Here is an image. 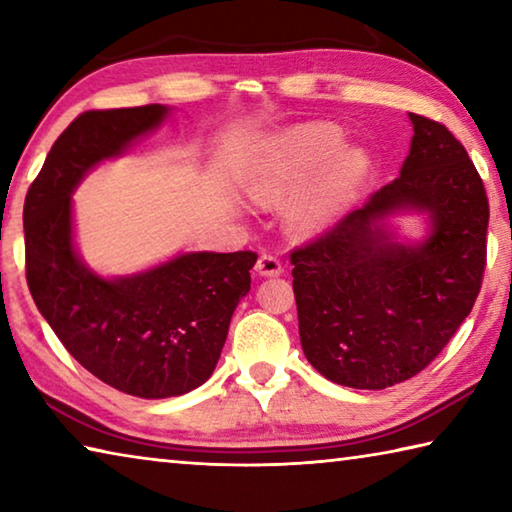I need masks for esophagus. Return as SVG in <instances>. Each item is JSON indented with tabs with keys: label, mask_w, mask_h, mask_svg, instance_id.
Segmentation results:
<instances>
[{
	"label": "esophagus",
	"mask_w": 512,
	"mask_h": 512,
	"mask_svg": "<svg viewBox=\"0 0 512 512\" xmlns=\"http://www.w3.org/2000/svg\"><path fill=\"white\" fill-rule=\"evenodd\" d=\"M255 268H257V273L264 275V277H275V275H280L284 271L282 259L277 257V255H273V253H262V255H259Z\"/></svg>",
	"instance_id": "esophagus-1"
}]
</instances>
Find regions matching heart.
<instances>
[{"instance_id": "b5f03b06", "label": "heart", "mask_w": 512, "mask_h": 512, "mask_svg": "<svg viewBox=\"0 0 512 512\" xmlns=\"http://www.w3.org/2000/svg\"><path fill=\"white\" fill-rule=\"evenodd\" d=\"M366 171L368 158L359 149H343L339 128L307 124L277 135L250 164L244 185L253 201L273 205L316 172L287 205L289 228L300 237H314L336 223Z\"/></svg>"}]
</instances>
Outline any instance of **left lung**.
<instances>
[{
    "label": "left lung",
    "instance_id": "1",
    "mask_svg": "<svg viewBox=\"0 0 512 512\" xmlns=\"http://www.w3.org/2000/svg\"><path fill=\"white\" fill-rule=\"evenodd\" d=\"M400 178L291 253L300 343L329 381L381 391L438 357L479 296L488 196L463 144L413 115ZM428 216V237L397 242L387 219Z\"/></svg>",
    "mask_w": 512,
    "mask_h": 512
}]
</instances>
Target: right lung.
<instances>
[{"label": "right lung", "mask_w": 512, "mask_h": 512, "mask_svg": "<svg viewBox=\"0 0 512 512\" xmlns=\"http://www.w3.org/2000/svg\"><path fill=\"white\" fill-rule=\"evenodd\" d=\"M169 115L167 106L88 110L51 146L24 201L27 282L67 352L121 393L162 400L216 368L257 255L183 253L149 271L103 277L74 246L72 192Z\"/></svg>", "instance_id": "right-lung-1"}]
</instances>
